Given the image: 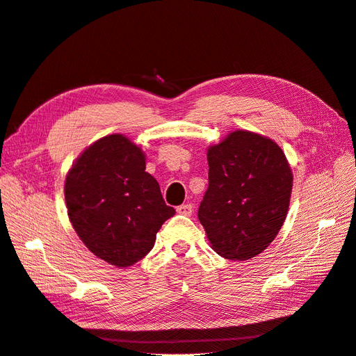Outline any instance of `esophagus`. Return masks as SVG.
<instances>
[{
    "label": "esophagus",
    "mask_w": 356,
    "mask_h": 356,
    "mask_svg": "<svg viewBox=\"0 0 356 356\" xmlns=\"http://www.w3.org/2000/svg\"><path fill=\"white\" fill-rule=\"evenodd\" d=\"M177 209V213L179 214H181V216H192V211H193V207H192V204H183V205H180V207H177L176 208Z\"/></svg>",
    "instance_id": "obj_1"
}]
</instances>
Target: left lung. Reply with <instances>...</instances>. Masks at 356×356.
<instances>
[{"label": "left lung", "instance_id": "8db88e82", "mask_svg": "<svg viewBox=\"0 0 356 356\" xmlns=\"http://www.w3.org/2000/svg\"><path fill=\"white\" fill-rule=\"evenodd\" d=\"M198 218L214 251L233 261L261 254L286 220L293 176L275 142L236 130L208 149Z\"/></svg>", "mask_w": 356, "mask_h": 356}]
</instances>
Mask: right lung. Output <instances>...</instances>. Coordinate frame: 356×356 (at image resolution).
I'll list each match as a JSON object with an SVG mask.
<instances>
[{"mask_svg": "<svg viewBox=\"0 0 356 356\" xmlns=\"http://www.w3.org/2000/svg\"><path fill=\"white\" fill-rule=\"evenodd\" d=\"M64 196L79 238L115 267L147 255L156 232L176 214L145 171L142 149L123 135L105 136L83 151L65 177Z\"/></svg>", "mask_w": 356, "mask_h": 356, "instance_id": "1", "label": "right lung"}]
</instances>
